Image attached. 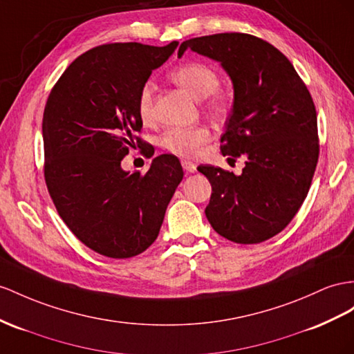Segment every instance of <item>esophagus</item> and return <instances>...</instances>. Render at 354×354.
Returning a JSON list of instances; mask_svg holds the SVG:
<instances>
[{"mask_svg": "<svg viewBox=\"0 0 354 354\" xmlns=\"http://www.w3.org/2000/svg\"><path fill=\"white\" fill-rule=\"evenodd\" d=\"M180 165H183L184 170H185V171H188V174H194V171L197 170V166L194 165V162H193V161H188V160H183V161H180Z\"/></svg>", "mask_w": 354, "mask_h": 354, "instance_id": "esophagus-1", "label": "esophagus"}]
</instances>
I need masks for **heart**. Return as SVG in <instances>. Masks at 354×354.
<instances>
[{
  "mask_svg": "<svg viewBox=\"0 0 354 354\" xmlns=\"http://www.w3.org/2000/svg\"><path fill=\"white\" fill-rule=\"evenodd\" d=\"M170 79L187 93L197 98H206V107L215 115H223L229 109V97L218 89L220 75L214 67L205 62L192 61L180 64L170 71ZM153 88L147 82L140 88L138 97V112L142 121H149L152 118ZM211 139V131L207 127H171L161 136L162 148L180 157H192L201 151Z\"/></svg>",
  "mask_w": 354,
  "mask_h": 354,
  "instance_id": "heart-1",
  "label": "heart"
}]
</instances>
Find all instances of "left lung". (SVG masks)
<instances>
[{"label": "left lung", "instance_id": "8db88e82", "mask_svg": "<svg viewBox=\"0 0 354 354\" xmlns=\"http://www.w3.org/2000/svg\"><path fill=\"white\" fill-rule=\"evenodd\" d=\"M218 61L233 84V109L221 153L245 158L238 176L198 166L212 185L205 214L212 229L236 243H259L293 220L310 189L319 160L317 113L310 91L292 62L270 43L242 32H221L180 43Z\"/></svg>", "mask_w": 354, "mask_h": 354}]
</instances>
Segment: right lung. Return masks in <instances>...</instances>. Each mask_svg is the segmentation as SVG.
Segmentation results:
<instances>
[{
  "instance_id": "add662e5",
  "label": "right lung",
  "mask_w": 354,
  "mask_h": 354,
  "mask_svg": "<svg viewBox=\"0 0 354 354\" xmlns=\"http://www.w3.org/2000/svg\"><path fill=\"white\" fill-rule=\"evenodd\" d=\"M178 48L102 44L76 58L58 79L43 113L44 179L75 236L112 259L140 254L157 239L184 171L162 153L147 174L125 171L122 158L142 140L138 97L152 70Z\"/></svg>"
}]
</instances>
